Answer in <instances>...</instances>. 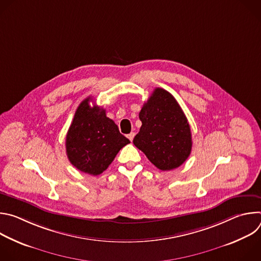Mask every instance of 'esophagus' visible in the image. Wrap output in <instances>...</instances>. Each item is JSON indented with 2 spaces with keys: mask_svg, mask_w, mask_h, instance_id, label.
I'll use <instances>...</instances> for the list:
<instances>
[{
  "mask_svg": "<svg viewBox=\"0 0 261 261\" xmlns=\"http://www.w3.org/2000/svg\"><path fill=\"white\" fill-rule=\"evenodd\" d=\"M134 136H135V133H134V132H131L130 134H128V135H127V137L130 139V141H132V140H133Z\"/></svg>",
  "mask_w": 261,
  "mask_h": 261,
  "instance_id": "34e87169",
  "label": "esophagus"
}]
</instances>
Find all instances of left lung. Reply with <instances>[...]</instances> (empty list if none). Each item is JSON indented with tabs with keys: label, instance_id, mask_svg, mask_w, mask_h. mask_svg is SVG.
<instances>
[{
	"label": "left lung",
	"instance_id": "1",
	"mask_svg": "<svg viewBox=\"0 0 261 261\" xmlns=\"http://www.w3.org/2000/svg\"><path fill=\"white\" fill-rule=\"evenodd\" d=\"M141 127L133 139L157 168L171 170L188 159L192 148L191 129L175 98L156 88L139 113Z\"/></svg>",
	"mask_w": 261,
	"mask_h": 261
}]
</instances>
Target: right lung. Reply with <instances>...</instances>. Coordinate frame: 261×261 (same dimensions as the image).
<instances>
[{"mask_svg":"<svg viewBox=\"0 0 261 261\" xmlns=\"http://www.w3.org/2000/svg\"><path fill=\"white\" fill-rule=\"evenodd\" d=\"M88 97L77 107L66 136V153L79 170L92 175L102 173L130 140L120 133L105 109L90 105Z\"/></svg>","mask_w":261,"mask_h":261,"instance_id":"right-lung-1","label":"right lung"}]
</instances>
